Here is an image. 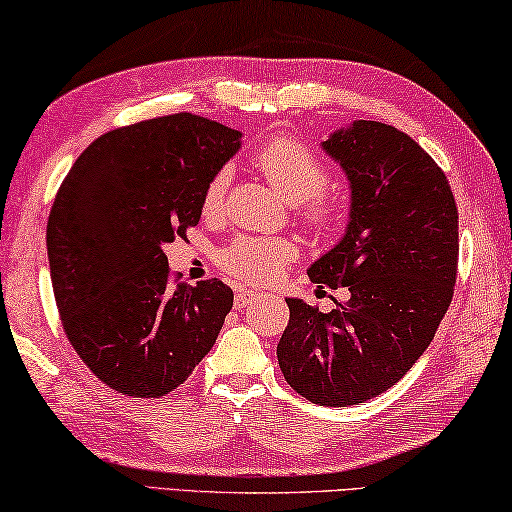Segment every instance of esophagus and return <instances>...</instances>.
Instances as JSON below:
<instances>
[{
    "mask_svg": "<svg viewBox=\"0 0 512 512\" xmlns=\"http://www.w3.org/2000/svg\"><path fill=\"white\" fill-rule=\"evenodd\" d=\"M257 298V294L255 291H248V289H239L237 291V296H234V307H237V310H243V307L246 305H250L253 303V300Z\"/></svg>",
    "mask_w": 512,
    "mask_h": 512,
    "instance_id": "obj_1",
    "label": "esophagus"
}]
</instances>
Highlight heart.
I'll return each mask as SVG.
<instances>
[{"label": "heart", "instance_id": "1", "mask_svg": "<svg viewBox=\"0 0 512 512\" xmlns=\"http://www.w3.org/2000/svg\"><path fill=\"white\" fill-rule=\"evenodd\" d=\"M255 161L269 182L289 202H294L305 225L314 232L330 234L344 221L342 205L323 193L330 184L326 159L310 145L291 136H278L264 143ZM232 182L230 166L218 168L202 191V212L214 216L223 209L227 189ZM298 257V246L291 239L255 237L239 234L225 248L218 250V266L241 282H273Z\"/></svg>", "mask_w": 512, "mask_h": 512}]
</instances>
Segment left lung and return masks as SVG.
Wrapping results in <instances>:
<instances>
[{"label": "left lung", "mask_w": 512, "mask_h": 512, "mask_svg": "<svg viewBox=\"0 0 512 512\" xmlns=\"http://www.w3.org/2000/svg\"><path fill=\"white\" fill-rule=\"evenodd\" d=\"M321 148L351 182V221L307 275L351 298L328 314L287 298L278 364L307 401L344 408L387 392L433 342L456 287L458 209L444 170L392 125L355 120Z\"/></svg>", "instance_id": "left-lung-1"}]
</instances>
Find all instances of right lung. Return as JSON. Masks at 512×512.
I'll return each instance as SVG.
<instances>
[{"label": "right lung", "mask_w": 512, "mask_h": 512, "mask_svg": "<svg viewBox=\"0 0 512 512\" xmlns=\"http://www.w3.org/2000/svg\"><path fill=\"white\" fill-rule=\"evenodd\" d=\"M239 148L237 129L173 113L102 134L59 186L47 221L56 307L79 358L120 394L180 387L232 310L216 278L170 287L164 243L198 225L209 177Z\"/></svg>", "instance_id": "obj_1"}]
</instances>
